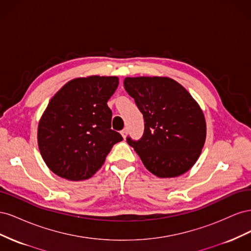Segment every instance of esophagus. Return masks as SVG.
Wrapping results in <instances>:
<instances>
[{
	"label": "esophagus",
	"instance_id": "esophagus-1",
	"mask_svg": "<svg viewBox=\"0 0 251 251\" xmlns=\"http://www.w3.org/2000/svg\"><path fill=\"white\" fill-rule=\"evenodd\" d=\"M120 134H121V136H123V137H124V139H126V136H127V130H126V128H124V130L120 132Z\"/></svg>",
	"mask_w": 251,
	"mask_h": 251
}]
</instances>
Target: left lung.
I'll use <instances>...</instances> for the list:
<instances>
[{
  "instance_id": "left-lung-1",
  "label": "left lung",
  "mask_w": 251,
  "mask_h": 251,
  "mask_svg": "<svg viewBox=\"0 0 251 251\" xmlns=\"http://www.w3.org/2000/svg\"><path fill=\"white\" fill-rule=\"evenodd\" d=\"M124 86L146 123L140 140L126 139L144 166L159 178H175L191 170L206 139L199 103L170 77H126Z\"/></svg>"
}]
</instances>
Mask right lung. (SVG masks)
Listing matches in <instances>:
<instances>
[{
	"mask_svg": "<svg viewBox=\"0 0 251 251\" xmlns=\"http://www.w3.org/2000/svg\"><path fill=\"white\" fill-rule=\"evenodd\" d=\"M117 76L91 75L68 81L53 96L37 126L43 160L57 176L86 180L104 163L121 135L111 128L108 100L118 87Z\"/></svg>",
	"mask_w": 251,
	"mask_h": 251,
	"instance_id": "right-lung-1",
	"label": "right lung"
}]
</instances>
